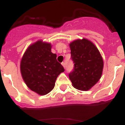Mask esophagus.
<instances>
[{
	"label": "esophagus",
	"mask_w": 125,
	"mask_h": 125,
	"mask_svg": "<svg viewBox=\"0 0 125 125\" xmlns=\"http://www.w3.org/2000/svg\"><path fill=\"white\" fill-rule=\"evenodd\" d=\"M61 64H62V66H63L64 68H65V62H62L61 63Z\"/></svg>",
	"instance_id": "34e87169"
}]
</instances>
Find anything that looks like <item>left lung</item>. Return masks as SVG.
I'll return each mask as SVG.
<instances>
[{"mask_svg": "<svg viewBox=\"0 0 125 125\" xmlns=\"http://www.w3.org/2000/svg\"><path fill=\"white\" fill-rule=\"evenodd\" d=\"M69 47L74 63L69 79L74 88L88 91L101 78L104 66L102 56L96 46L87 39L73 41Z\"/></svg>", "mask_w": 125, "mask_h": 125, "instance_id": "obj_1", "label": "left lung"}]
</instances>
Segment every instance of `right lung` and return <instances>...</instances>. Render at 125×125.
Masks as SVG:
<instances>
[{"mask_svg":"<svg viewBox=\"0 0 125 125\" xmlns=\"http://www.w3.org/2000/svg\"><path fill=\"white\" fill-rule=\"evenodd\" d=\"M51 47V43L38 40L27 47L21 61L23 80L31 90L39 95L51 92L57 76L64 71Z\"/></svg>","mask_w":125,"mask_h":125,"instance_id":"obj_1","label":"right lung"}]
</instances>
